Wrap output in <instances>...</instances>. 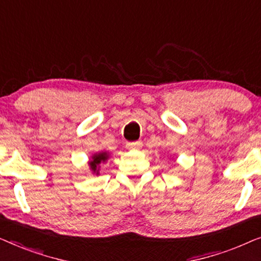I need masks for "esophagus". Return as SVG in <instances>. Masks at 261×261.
Listing matches in <instances>:
<instances>
[{
  "label": "esophagus",
  "instance_id": "1",
  "mask_svg": "<svg viewBox=\"0 0 261 261\" xmlns=\"http://www.w3.org/2000/svg\"><path fill=\"white\" fill-rule=\"evenodd\" d=\"M127 146L129 148H140L142 146L141 141H132V142H127Z\"/></svg>",
  "mask_w": 261,
  "mask_h": 261
}]
</instances>
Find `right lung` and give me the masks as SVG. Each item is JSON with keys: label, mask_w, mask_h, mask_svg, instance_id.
Returning a JSON list of instances; mask_svg holds the SVG:
<instances>
[{"label": "right lung", "mask_w": 261, "mask_h": 261, "mask_svg": "<svg viewBox=\"0 0 261 261\" xmlns=\"http://www.w3.org/2000/svg\"><path fill=\"white\" fill-rule=\"evenodd\" d=\"M107 158H108V155H107V153H98V154H95L92 156V160L90 162V166H91V170L95 171L97 170V165L101 162H106Z\"/></svg>", "instance_id": "right-lung-1"}]
</instances>
